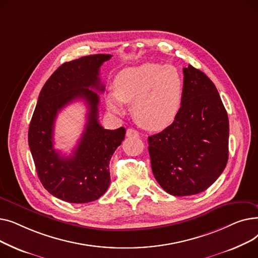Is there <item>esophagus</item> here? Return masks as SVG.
<instances>
[{
    "mask_svg": "<svg viewBox=\"0 0 258 258\" xmlns=\"http://www.w3.org/2000/svg\"><path fill=\"white\" fill-rule=\"evenodd\" d=\"M126 136H127V137L137 138V137H139V133H138L137 131H135L134 128H127V131H126Z\"/></svg>",
    "mask_w": 258,
    "mask_h": 258,
    "instance_id": "1",
    "label": "esophagus"
}]
</instances>
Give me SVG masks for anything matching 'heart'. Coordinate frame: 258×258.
Here are the masks:
<instances>
[{
    "mask_svg": "<svg viewBox=\"0 0 258 258\" xmlns=\"http://www.w3.org/2000/svg\"><path fill=\"white\" fill-rule=\"evenodd\" d=\"M183 99V79L177 68L145 62L120 71L114 91L106 96L113 113L123 112V102L133 103V114L146 130L159 131L177 117Z\"/></svg>",
    "mask_w": 258,
    "mask_h": 258,
    "instance_id": "heart-1",
    "label": "heart"
}]
</instances>
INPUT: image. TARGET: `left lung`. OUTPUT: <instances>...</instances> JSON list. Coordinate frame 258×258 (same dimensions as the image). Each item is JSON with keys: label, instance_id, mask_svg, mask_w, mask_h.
I'll use <instances>...</instances> for the list:
<instances>
[{"label": "left lung", "instance_id": "left-lung-1", "mask_svg": "<svg viewBox=\"0 0 258 258\" xmlns=\"http://www.w3.org/2000/svg\"><path fill=\"white\" fill-rule=\"evenodd\" d=\"M183 74V99L177 117L164 131L148 137L155 178L175 197L206 190L228 162L229 120L218 90L190 64Z\"/></svg>", "mask_w": 258, "mask_h": 258}]
</instances>
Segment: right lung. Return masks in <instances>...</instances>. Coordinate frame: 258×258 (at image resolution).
<instances>
[{"instance_id":"1","label":"right lung","mask_w":258,"mask_h":258,"mask_svg":"<svg viewBox=\"0 0 258 258\" xmlns=\"http://www.w3.org/2000/svg\"><path fill=\"white\" fill-rule=\"evenodd\" d=\"M112 57L94 54L62 63L39 93L29 125L28 143L39 181L48 192L64 202L84 204L96 201L111 183L110 160L123 141L125 128L111 131L98 121L99 96L104 91L100 66ZM81 99L88 105L87 124L70 157L52 147L53 122L62 107Z\"/></svg>"}]
</instances>
